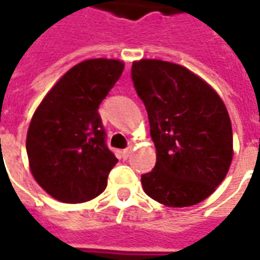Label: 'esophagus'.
I'll return each mask as SVG.
<instances>
[{
  "instance_id": "34e87169",
  "label": "esophagus",
  "mask_w": 260,
  "mask_h": 260,
  "mask_svg": "<svg viewBox=\"0 0 260 260\" xmlns=\"http://www.w3.org/2000/svg\"><path fill=\"white\" fill-rule=\"evenodd\" d=\"M131 153H132V149H131V147H126V149H124V150L121 152V156H122L124 160H126V158L131 156Z\"/></svg>"
}]
</instances>
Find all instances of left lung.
<instances>
[{
    "label": "left lung",
    "mask_w": 260,
    "mask_h": 260,
    "mask_svg": "<svg viewBox=\"0 0 260 260\" xmlns=\"http://www.w3.org/2000/svg\"><path fill=\"white\" fill-rule=\"evenodd\" d=\"M131 78L146 107L157 158L142 186L171 207L199 203L225 178L233 160L227 108L206 82L185 67L160 59L132 64Z\"/></svg>",
    "instance_id": "8db88e82"
}]
</instances>
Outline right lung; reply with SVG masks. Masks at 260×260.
I'll use <instances>...</instances> for the list:
<instances>
[{"label":"right lung","instance_id":"obj_1","mask_svg":"<svg viewBox=\"0 0 260 260\" xmlns=\"http://www.w3.org/2000/svg\"><path fill=\"white\" fill-rule=\"evenodd\" d=\"M124 71L117 59H87L57 82L31 118L26 152L44 191L65 203L96 198L118 158L107 146L99 107Z\"/></svg>","mask_w":260,"mask_h":260}]
</instances>
